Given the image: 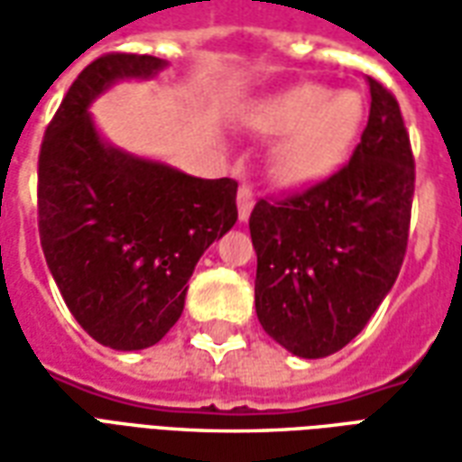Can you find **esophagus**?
<instances>
[{"label":"esophagus","instance_id":"34e87169","mask_svg":"<svg viewBox=\"0 0 462 462\" xmlns=\"http://www.w3.org/2000/svg\"><path fill=\"white\" fill-rule=\"evenodd\" d=\"M252 208H254V192H252L250 185H240V190H237V215H240V220L250 217Z\"/></svg>","mask_w":462,"mask_h":462}]
</instances>
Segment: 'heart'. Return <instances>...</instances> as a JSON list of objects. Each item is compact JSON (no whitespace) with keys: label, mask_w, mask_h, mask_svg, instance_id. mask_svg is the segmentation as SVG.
Instances as JSON below:
<instances>
[{"label":"heart","mask_w":462,"mask_h":462,"mask_svg":"<svg viewBox=\"0 0 462 462\" xmlns=\"http://www.w3.org/2000/svg\"><path fill=\"white\" fill-rule=\"evenodd\" d=\"M366 106L356 91L300 84L272 96L250 116L264 135H284L274 152V172L287 185H310L339 168L356 143Z\"/></svg>","instance_id":"b5f03b06"}]
</instances>
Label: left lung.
<instances>
[{"instance_id": "1", "label": "left lung", "mask_w": 462, "mask_h": 462, "mask_svg": "<svg viewBox=\"0 0 462 462\" xmlns=\"http://www.w3.org/2000/svg\"><path fill=\"white\" fill-rule=\"evenodd\" d=\"M371 111L351 161L250 215L262 329L301 358L339 351L366 327L408 245L416 165L398 101L368 76Z\"/></svg>"}]
</instances>
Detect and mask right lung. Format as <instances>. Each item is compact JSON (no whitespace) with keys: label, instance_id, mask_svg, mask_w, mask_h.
Listing matches in <instances>:
<instances>
[{"label":"right lung","instance_id":"1","mask_svg":"<svg viewBox=\"0 0 462 462\" xmlns=\"http://www.w3.org/2000/svg\"><path fill=\"white\" fill-rule=\"evenodd\" d=\"M165 69L148 54L86 66L39 152V237L74 319L116 351L148 348L172 329L202 252L237 222V182L192 178L106 143L88 106L123 79Z\"/></svg>","mask_w":462,"mask_h":462}]
</instances>
